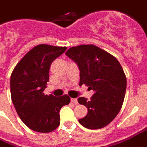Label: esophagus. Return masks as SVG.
Wrapping results in <instances>:
<instances>
[{
  "instance_id": "obj_1",
  "label": "esophagus",
  "mask_w": 147,
  "mask_h": 147,
  "mask_svg": "<svg viewBox=\"0 0 147 147\" xmlns=\"http://www.w3.org/2000/svg\"><path fill=\"white\" fill-rule=\"evenodd\" d=\"M71 102H73V103L75 104V105H77V104H78V99H77V98H71Z\"/></svg>"
}]
</instances>
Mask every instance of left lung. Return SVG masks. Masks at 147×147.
Listing matches in <instances>:
<instances>
[{"mask_svg":"<svg viewBox=\"0 0 147 147\" xmlns=\"http://www.w3.org/2000/svg\"><path fill=\"white\" fill-rule=\"evenodd\" d=\"M66 55L79 67V85L94 91L90 101L78 99L88 108V114L79 122L90 129L104 128L119 114L124 101L126 77L122 66L114 56L91 44L71 47Z\"/></svg>","mask_w":147,"mask_h":147,"instance_id":"1","label":"left lung"}]
</instances>
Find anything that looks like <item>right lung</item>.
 <instances>
[{"label":"right lung","instance_id":"1","mask_svg":"<svg viewBox=\"0 0 147 147\" xmlns=\"http://www.w3.org/2000/svg\"><path fill=\"white\" fill-rule=\"evenodd\" d=\"M65 46L40 44L21 59L11 75V97L21 120L38 132H50L59 125V110L69 105L67 94H44L50 65L67 49Z\"/></svg>","mask_w":147,"mask_h":147}]
</instances>
